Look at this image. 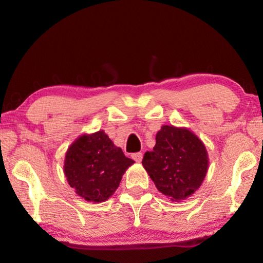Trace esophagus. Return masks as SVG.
I'll return each instance as SVG.
<instances>
[{"label":"esophagus","instance_id":"1","mask_svg":"<svg viewBox=\"0 0 263 263\" xmlns=\"http://www.w3.org/2000/svg\"><path fill=\"white\" fill-rule=\"evenodd\" d=\"M131 157H132V159H133V160H136L137 162H140V161H141V159H143V153H141V152L133 153Z\"/></svg>","mask_w":263,"mask_h":263}]
</instances>
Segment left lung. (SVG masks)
Here are the masks:
<instances>
[{
  "label": "left lung",
  "mask_w": 263,
  "mask_h": 263,
  "mask_svg": "<svg viewBox=\"0 0 263 263\" xmlns=\"http://www.w3.org/2000/svg\"><path fill=\"white\" fill-rule=\"evenodd\" d=\"M144 168L158 191L172 201H181L201 186L208 170L205 145L186 127L164 125L153 151L144 154Z\"/></svg>",
  "instance_id": "left-lung-1"
}]
</instances>
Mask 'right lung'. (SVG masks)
Listing matches in <instances>:
<instances>
[{"mask_svg":"<svg viewBox=\"0 0 263 263\" xmlns=\"http://www.w3.org/2000/svg\"><path fill=\"white\" fill-rule=\"evenodd\" d=\"M133 162L102 130L78 137L70 145L65 154L64 174L79 197L102 202L115 193L125 171Z\"/></svg>","mask_w":263,"mask_h":263,"instance_id":"right-lung-1","label":"right lung"}]
</instances>
